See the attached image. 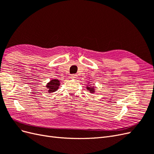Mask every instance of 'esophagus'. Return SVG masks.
<instances>
[{
	"label": "esophagus",
	"mask_w": 154,
	"mask_h": 154,
	"mask_svg": "<svg viewBox=\"0 0 154 154\" xmlns=\"http://www.w3.org/2000/svg\"><path fill=\"white\" fill-rule=\"evenodd\" d=\"M76 77H77V75H76V74H71V78H76Z\"/></svg>",
	"instance_id": "obj_1"
}]
</instances>
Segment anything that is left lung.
<instances>
[{
    "label": "left lung",
    "mask_w": 154,
    "mask_h": 154,
    "mask_svg": "<svg viewBox=\"0 0 154 154\" xmlns=\"http://www.w3.org/2000/svg\"><path fill=\"white\" fill-rule=\"evenodd\" d=\"M87 89L89 91L91 92H94L95 91H94V87H87Z\"/></svg>",
    "instance_id": "obj_1"
}]
</instances>
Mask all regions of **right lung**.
<instances>
[{"mask_svg":"<svg viewBox=\"0 0 154 154\" xmlns=\"http://www.w3.org/2000/svg\"><path fill=\"white\" fill-rule=\"evenodd\" d=\"M60 85V82L58 80H51L50 82H49L46 87H48V92L49 93L51 92H54L58 90V88Z\"/></svg>","mask_w":154,"mask_h":154,"instance_id":"obj_1","label":"right lung"}]
</instances>
